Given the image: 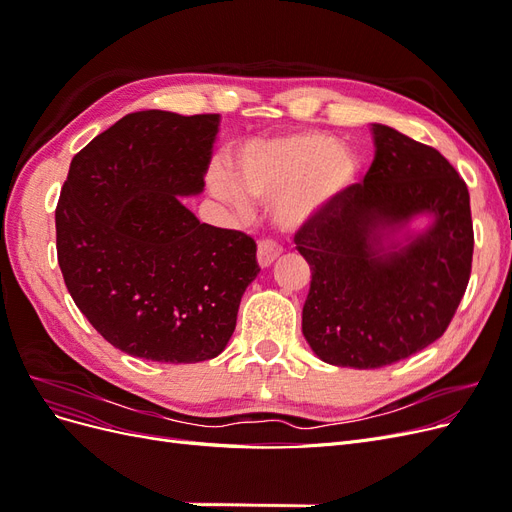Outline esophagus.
<instances>
[{
  "label": "esophagus",
  "instance_id": "1",
  "mask_svg": "<svg viewBox=\"0 0 512 512\" xmlns=\"http://www.w3.org/2000/svg\"><path fill=\"white\" fill-rule=\"evenodd\" d=\"M280 254H282V247L277 245L275 241H271V239H262L260 243H258V265L262 267V269H267V267H271L273 262L280 258Z\"/></svg>",
  "mask_w": 512,
  "mask_h": 512
}]
</instances>
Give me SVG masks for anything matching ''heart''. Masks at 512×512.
<instances>
[{
  "label": "heart",
  "instance_id": "b5f03b06",
  "mask_svg": "<svg viewBox=\"0 0 512 512\" xmlns=\"http://www.w3.org/2000/svg\"><path fill=\"white\" fill-rule=\"evenodd\" d=\"M359 177V160L333 136L292 132L258 138L235 156V181L211 177V190L239 213L254 196L273 200V220L284 230H299L318 220Z\"/></svg>",
  "mask_w": 512,
  "mask_h": 512
}]
</instances>
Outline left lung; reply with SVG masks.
<instances>
[{
    "label": "left lung",
    "mask_w": 512,
    "mask_h": 512,
    "mask_svg": "<svg viewBox=\"0 0 512 512\" xmlns=\"http://www.w3.org/2000/svg\"><path fill=\"white\" fill-rule=\"evenodd\" d=\"M376 158L294 243L312 269L303 335L320 361L376 369L421 352L468 288V185L440 151L371 123ZM421 214L430 224L407 226Z\"/></svg>",
    "instance_id": "left-lung-1"
}]
</instances>
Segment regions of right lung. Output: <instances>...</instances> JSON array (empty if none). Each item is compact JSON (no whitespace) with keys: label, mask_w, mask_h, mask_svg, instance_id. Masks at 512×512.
Here are the masks:
<instances>
[{"label":"right lung","mask_w":512,"mask_h":512,"mask_svg":"<svg viewBox=\"0 0 512 512\" xmlns=\"http://www.w3.org/2000/svg\"><path fill=\"white\" fill-rule=\"evenodd\" d=\"M218 126L220 115L138 111L70 162L55 209L64 282L91 327L136 359L218 356L260 273L252 237L183 205L205 188Z\"/></svg>","instance_id":"obj_1"}]
</instances>
